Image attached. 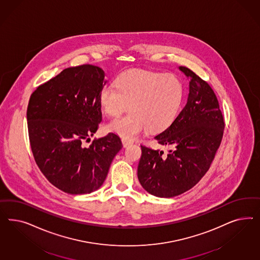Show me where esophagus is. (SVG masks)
Listing matches in <instances>:
<instances>
[{
    "mask_svg": "<svg viewBox=\"0 0 260 260\" xmlns=\"http://www.w3.org/2000/svg\"><path fill=\"white\" fill-rule=\"evenodd\" d=\"M122 144H123V147H124V148H126L127 146H129L131 144H133V142L128 141V140H126V139H122Z\"/></svg>",
    "mask_w": 260,
    "mask_h": 260,
    "instance_id": "obj_1",
    "label": "esophagus"
}]
</instances>
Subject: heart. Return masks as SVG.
<instances>
[{
  "label": "heart",
  "mask_w": 260,
  "mask_h": 260,
  "mask_svg": "<svg viewBox=\"0 0 260 260\" xmlns=\"http://www.w3.org/2000/svg\"><path fill=\"white\" fill-rule=\"evenodd\" d=\"M183 100V87L173 74L129 70L116 79V87L106 85L99 94L103 110L116 116L128 108L131 112L111 120L108 129L126 140H134L148 128L165 131L176 118Z\"/></svg>",
  "instance_id": "b5f03b06"
}]
</instances>
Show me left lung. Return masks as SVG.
<instances>
[{"label":"left lung","instance_id":"obj_1","mask_svg":"<svg viewBox=\"0 0 260 260\" xmlns=\"http://www.w3.org/2000/svg\"><path fill=\"white\" fill-rule=\"evenodd\" d=\"M178 69L189 79L187 103L173 124L154 136L170 150L164 154L141 146L138 179L154 197H176L197 185L211 167L225 126L212 87L189 69Z\"/></svg>","mask_w":260,"mask_h":260}]
</instances>
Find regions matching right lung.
Masks as SVG:
<instances>
[{"mask_svg": "<svg viewBox=\"0 0 260 260\" xmlns=\"http://www.w3.org/2000/svg\"><path fill=\"white\" fill-rule=\"evenodd\" d=\"M108 83L99 67L63 70L32 93L26 119L33 156L56 188L70 194L90 193L105 181L122 149L110 133L85 148L102 121L99 94Z\"/></svg>", "mask_w": 260, "mask_h": 260, "instance_id": "obj_1", "label": "right lung"}]
</instances>
